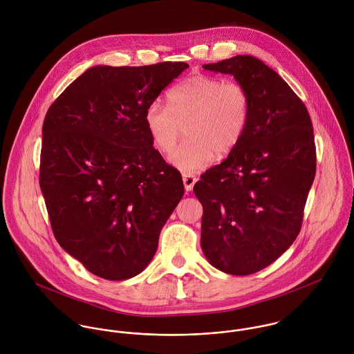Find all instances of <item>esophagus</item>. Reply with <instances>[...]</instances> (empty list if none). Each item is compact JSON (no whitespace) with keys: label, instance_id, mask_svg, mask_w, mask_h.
<instances>
[{"label":"esophagus","instance_id":"esophagus-1","mask_svg":"<svg viewBox=\"0 0 354 354\" xmlns=\"http://www.w3.org/2000/svg\"><path fill=\"white\" fill-rule=\"evenodd\" d=\"M183 181H184L185 191L189 192V191L194 189V185H195V183H196L198 180H196V177L192 176V174H184V176H183Z\"/></svg>","mask_w":354,"mask_h":354}]
</instances>
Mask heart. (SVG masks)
Wrapping results in <instances>:
<instances>
[{
  "label": "heart",
  "mask_w": 354,
  "mask_h": 354,
  "mask_svg": "<svg viewBox=\"0 0 354 354\" xmlns=\"http://www.w3.org/2000/svg\"><path fill=\"white\" fill-rule=\"evenodd\" d=\"M250 104V94L241 83L194 75L169 90V109L152 102L145 124L153 146L162 152L174 149L185 125L187 140L169 160L183 173H196L211 163L215 153L221 158L234 150L247 128Z\"/></svg>",
  "instance_id": "heart-1"
}]
</instances>
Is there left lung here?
I'll return each mask as SVG.
<instances>
[{
    "label": "left lung",
    "instance_id": "1",
    "mask_svg": "<svg viewBox=\"0 0 354 354\" xmlns=\"http://www.w3.org/2000/svg\"><path fill=\"white\" fill-rule=\"evenodd\" d=\"M203 68L232 75L251 102L239 145L194 187L203 205V253L226 274L250 275L300 233L316 173L313 128L303 101L259 58L236 55Z\"/></svg>",
    "mask_w": 354,
    "mask_h": 354
}]
</instances>
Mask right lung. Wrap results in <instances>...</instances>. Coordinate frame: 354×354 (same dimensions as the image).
<instances>
[{
	"mask_svg": "<svg viewBox=\"0 0 354 354\" xmlns=\"http://www.w3.org/2000/svg\"><path fill=\"white\" fill-rule=\"evenodd\" d=\"M187 62L97 65L53 102L42 128L39 185L58 244L109 281L140 274L184 195L153 149L147 107Z\"/></svg>",
	"mask_w": 354,
	"mask_h": 354,
	"instance_id": "1",
	"label": "right lung"
}]
</instances>
